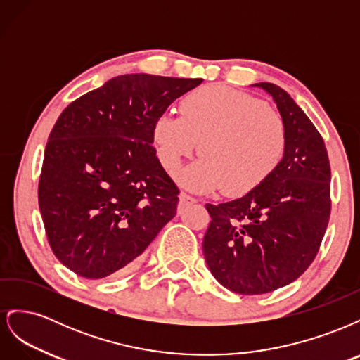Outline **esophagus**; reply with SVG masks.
Listing matches in <instances>:
<instances>
[{
    "label": "esophagus",
    "instance_id": "1",
    "mask_svg": "<svg viewBox=\"0 0 360 360\" xmlns=\"http://www.w3.org/2000/svg\"><path fill=\"white\" fill-rule=\"evenodd\" d=\"M193 202H197V200H195L192 195H189L186 192H181L180 193V200H179V207H180V209H181V207H186L188 204H193Z\"/></svg>",
    "mask_w": 360,
    "mask_h": 360
}]
</instances>
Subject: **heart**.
<instances>
[{
	"label": "heart",
	"mask_w": 360,
	"mask_h": 360,
	"mask_svg": "<svg viewBox=\"0 0 360 360\" xmlns=\"http://www.w3.org/2000/svg\"><path fill=\"white\" fill-rule=\"evenodd\" d=\"M151 139L162 167L176 171L200 146L202 156L179 174L197 191L245 195L264 183L285 156L282 115L248 93L210 85L184 97L180 115L160 114Z\"/></svg>",
	"instance_id": "b5f03b06"
}]
</instances>
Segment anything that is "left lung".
<instances>
[{"label":"left lung","mask_w":360,"mask_h":360,"mask_svg":"<svg viewBox=\"0 0 360 360\" xmlns=\"http://www.w3.org/2000/svg\"><path fill=\"white\" fill-rule=\"evenodd\" d=\"M287 126L285 156L245 197L205 204L202 250L212 275L238 294L288 285L317 257L330 217V163L320 132L281 86L259 82Z\"/></svg>","instance_id":"left-lung-1"}]
</instances>
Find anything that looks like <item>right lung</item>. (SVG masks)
Segmentation results:
<instances>
[{"mask_svg":"<svg viewBox=\"0 0 360 360\" xmlns=\"http://www.w3.org/2000/svg\"><path fill=\"white\" fill-rule=\"evenodd\" d=\"M201 82L115 76L58 117L43 158L39 207L52 252L76 275L123 274L176 216L180 191L156 156L151 127Z\"/></svg>","mask_w":360,"mask_h":360,"instance_id":"right-lung-1","label":"right lung"}]
</instances>
